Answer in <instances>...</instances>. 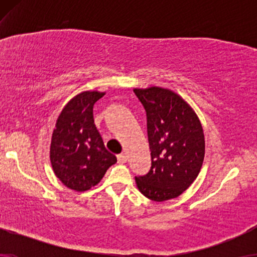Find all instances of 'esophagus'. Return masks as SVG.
<instances>
[{
  "label": "esophagus",
  "mask_w": 257,
  "mask_h": 257,
  "mask_svg": "<svg viewBox=\"0 0 257 257\" xmlns=\"http://www.w3.org/2000/svg\"><path fill=\"white\" fill-rule=\"evenodd\" d=\"M117 159L119 164H125L126 161H127V156H126V154H119Z\"/></svg>",
  "instance_id": "esophagus-1"
}]
</instances>
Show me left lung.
<instances>
[{"instance_id":"obj_1","label":"left lung","mask_w":257,"mask_h":257,"mask_svg":"<svg viewBox=\"0 0 257 257\" xmlns=\"http://www.w3.org/2000/svg\"><path fill=\"white\" fill-rule=\"evenodd\" d=\"M147 115L152 166L136 178L137 187L157 202L178 198L200 173L205 158V135L193 107L170 89H133Z\"/></svg>"}]
</instances>
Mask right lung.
<instances>
[{"mask_svg": "<svg viewBox=\"0 0 257 257\" xmlns=\"http://www.w3.org/2000/svg\"><path fill=\"white\" fill-rule=\"evenodd\" d=\"M104 94L98 90L76 94L62 108L52 131L49 151L52 171L72 191H89L117 163L105 149L93 120V105Z\"/></svg>", "mask_w": 257, "mask_h": 257, "instance_id": "obj_1", "label": "right lung"}]
</instances>
